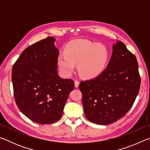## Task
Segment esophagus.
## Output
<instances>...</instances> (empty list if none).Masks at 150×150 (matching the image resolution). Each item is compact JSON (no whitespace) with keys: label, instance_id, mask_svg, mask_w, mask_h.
Listing matches in <instances>:
<instances>
[{"label":"esophagus","instance_id":"1","mask_svg":"<svg viewBox=\"0 0 150 150\" xmlns=\"http://www.w3.org/2000/svg\"><path fill=\"white\" fill-rule=\"evenodd\" d=\"M79 82L78 81L75 80V87L76 88H77V87H79Z\"/></svg>","mask_w":150,"mask_h":150}]
</instances>
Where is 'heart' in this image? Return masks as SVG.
Returning <instances> with one entry per match:
<instances>
[{"label": "heart", "mask_w": 150, "mask_h": 150, "mask_svg": "<svg viewBox=\"0 0 150 150\" xmlns=\"http://www.w3.org/2000/svg\"><path fill=\"white\" fill-rule=\"evenodd\" d=\"M108 58V52L102 44L86 40H77L66 47L57 58L60 69L65 75L74 71L76 63L79 72L83 77L94 78L100 75L105 69Z\"/></svg>", "instance_id": "1"}]
</instances>
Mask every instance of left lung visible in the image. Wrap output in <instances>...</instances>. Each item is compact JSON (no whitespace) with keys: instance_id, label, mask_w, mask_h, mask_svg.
Wrapping results in <instances>:
<instances>
[{"instance_id":"1","label":"left lung","mask_w":150,"mask_h":150,"mask_svg":"<svg viewBox=\"0 0 150 150\" xmlns=\"http://www.w3.org/2000/svg\"><path fill=\"white\" fill-rule=\"evenodd\" d=\"M139 87L136 57L117 41L107 67L96 77L80 83L85 117L100 125L117 121L132 106Z\"/></svg>"}]
</instances>
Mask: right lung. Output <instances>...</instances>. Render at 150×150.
I'll return each instance as SVG.
<instances>
[{
	"label": "right lung",
	"instance_id": "1",
	"mask_svg": "<svg viewBox=\"0 0 150 150\" xmlns=\"http://www.w3.org/2000/svg\"><path fill=\"white\" fill-rule=\"evenodd\" d=\"M47 37L26 48L13 65L12 82L20 110L34 122L50 124L61 118L74 81L57 73L59 50Z\"/></svg>",
	"mask_w": 150,
	"mask_h": 150
}]
</instances>
